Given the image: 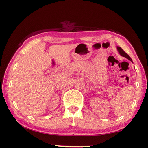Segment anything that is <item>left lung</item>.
Segmentation results:
<instances>
[{
    "label": "left lung",
    "mask_w": 148,
    "mask_h": 148,
    "mask_svg": "<svg viewBox=\"0 0 148 148\" xmlns=\"http://www.w3.org/2000/svg\"><path fill=\"white\" fill-rule=\"evenodd\" d=\"M117 49H118V51L119 54H120L122 56H124V57L127 58L128 59V60H130L131 62H132V60L131 59V58L130 57V56L128 55V54H127V53H125V52L123 51V49H121V47L118 46V47H117Z\"/></svg>",
    "instance_id": "1"
}]
</instances>
